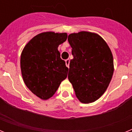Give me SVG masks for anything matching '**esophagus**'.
<instances>
[{
    "label": "esophagus",
    "instance_id": "obj_1",
    "mask_svg": "<svg viewBox=\"0 0 132 132\" xmlns=\"http://www.w3.org/2000/svg\"><path fill=\"white\" fill-rule=\"evenodd\" d=\"M69 63H70V60L69 59H67L65 60V64H66V66H67L68 68L69 67Z\"/></svg>",
    "mask_w": 132,
    "mask_h": 132
}]
</instances>
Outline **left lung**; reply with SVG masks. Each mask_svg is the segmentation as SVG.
Masks as SVG:
<instances>
[{
    "label": "left lung",
    "mask_w": 132,
    "mask_h": 132,
    "mask_svg": "<svg viewBox=\"0 0 132 132\" xmlns=\"http://www.w3.org/2000/svg\"><path fill=\"white\" fill-rule=\"evenodd\" d=\"M73 59L69 63L68 79L80 102L96 101L104 93L113 73L111 50L98 34L82 31L69 35Z\"/></svg>",
    "instance_id": "left-lung-1"
}]
</instances>
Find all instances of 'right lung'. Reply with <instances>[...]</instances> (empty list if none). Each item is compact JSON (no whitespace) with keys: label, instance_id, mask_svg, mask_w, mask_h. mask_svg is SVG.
<instances>
[{"label":"right lung","instance_id":"obj_1","mask_svg":"<svg viewBox=\"0 0 132 132\" xmlns=\"http://www.w3.org/2000/svg\"><path fill=\"white\" fill-rule=\"evenodd\" d=\"M67 38V33L42 32L30 39L21 53V73L24 83L42 100L53 96L67 77L69 69L61 59L57 49Z\"/></svg>","mask_w":132,"mask_h":132}]
</instances>
